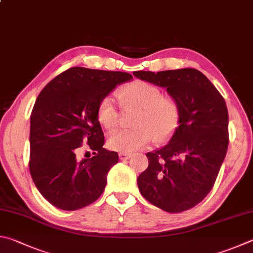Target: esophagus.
Listing matches in <instances>:
<instances>
[{
    "label": "esophagus",
    "instance_id": "34e87169",
    "mask_svg": "<svg viewBox=\"0 0 253 253\" xmlns=\"http://www.w3.org/2000/svg\"><path fill=\"white\" fill-rule=\"evenodd\" d=\"M130 157H131L130 154H123V153L119 154V159H121V160H127V159H129Z\"/></svg>",
    "mask_w": 253,
    "mask_h": 253
}]
</instances>
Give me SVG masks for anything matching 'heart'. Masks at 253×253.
I'll return each instance as SVG.
<instances>
[{
	"label": "heart",
	"mask_w": 253,
	"mask_h": 253,
	"mask_svg": "<svg viewBox=\"0 0 253 253\" xmlns=\"http://www.w3.org/2000/svg\"><path fill=\"white\" fill-rule=\"evenodd\" d=\"M124 107L138 108L130 130H119L109 136L107 145L118 153L131 154L148 146L153 139L163 141L176 129L180 108L171 96L163 95L162 89L151 83L134 81L117 91ZM97 121L105 129L116 127L118 113L111 97H104L97 107Z\"/></svg>",
	"instance_id": "1"
}]
</instances>
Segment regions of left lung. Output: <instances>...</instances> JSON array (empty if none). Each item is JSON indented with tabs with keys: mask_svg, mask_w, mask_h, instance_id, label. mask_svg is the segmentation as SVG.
Wrapping results in <instances>:
<instances>
[{
	"mask_svg": "<svg viewBox=\"0 0 253 253\" xmlns=\"http://www.w3.org/2000/svg\"><path fill=\"white\" fill-rule=\"evenodd\" d=\"M132 74L166 88L180 108L171 138L146 154L148 167L137 178L140 194L167 212L190 209L209 194L226 157V102L212 83L195 68Z\"/></svg>",
	"mask_w": 253,
	"mask_h": 253,
	"instance_id": "obj_1",
	"label": "left lung"
}]
</instances>
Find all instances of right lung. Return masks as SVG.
Returning a JSON list of instances; mask_svg holds the SVG:
<instances>
[{"label":"right lung","mask_w":253,"mask_h":253,"mask_svg":"<svg viewBox=\"0 0 253 253\" xmlns=\"http://www.w3.org/2000/svg\"><path fill=\"white\" fill-rule=\"evenodd\" d=\"M131 80L125 72L72 67L40 93L31 114L29 166L36 188L56 208L81 209L103 194L118 154L103 147L97 107L115 87ZM84 143L94 156L80 161Z\"/></svg>","instance_id":"1"}]
</instances>
